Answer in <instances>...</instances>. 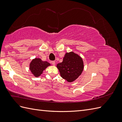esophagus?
<instances>
[{
    "mask_svg": "<svg viewBox=\"0 0 122 122\" xmlns=\"http://www.w3.org/2000/svg\"><path fill=\"white\" fill-rule=\"evenodd\" d=\"M50 62H51V64H52L53 66H55V62L54 61H51Z\"/></svg>",
    "mask_w": 122,
    "mask_h": 122,
    "instance_id": "34e87169",
    "label": "esophagus"
}]
</instances>
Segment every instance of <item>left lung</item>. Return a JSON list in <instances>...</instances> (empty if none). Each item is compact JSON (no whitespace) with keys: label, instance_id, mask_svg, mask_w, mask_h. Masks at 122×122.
I'll list each match as a JSON object with an SVG mask.
<instances>
[{"label":"left lung","instance_id":"obj_1","mask_svg":"<svg viewBox=\"0 0 122 122\" xmlns=\"http://www.w3.org/2000/svg\"><path fill=\"white\" fill-rule=\"evenodd\" d=\"M61 76L68 82H72L80 75L83 70L82 59L73 52L67 53L62 62L57 65Z\"/></svg>","mask_w":122,"mask_h":122}]
</instances>
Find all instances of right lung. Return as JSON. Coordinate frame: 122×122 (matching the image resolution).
<instances>
[{"label":"right lung","instance_id":"add662e5","mask_svg":"<svg viewBox=\"0 0 122 122\" xmlns=\"http://www.w3.org/2000/svg\"><path fill=\"white\" fill-rule=\"evenodd\" d=\"M50 64L46 61H42L40 58H35L30 64V70L36 77H38L43 71Z\"/></svg>","mask_w":122,"mask_h":122}]
</instances>
